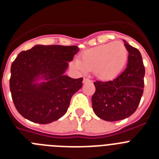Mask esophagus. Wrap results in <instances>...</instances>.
I'll return each mask as SVG.
<instances>
[{
	"label": "esophagus",
	"instance_id": "34e87169",
	"mask_svg": "<svg viewBox=\"0 0 159 159\" xmlns=\"http://www.w3.org/2000/svg\"><path fill=\"white\" fill-rule=\"evenodd\" d=\"M83 82H84V84H85V83L91 82V80L88 78H84V80H83Z\"/></svg>",
	"mask_w": 159,
	"mask_h": 159
}]
</instances>
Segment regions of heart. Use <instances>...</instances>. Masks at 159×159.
Wrapping results in <instances>:
<instances>
[{
    "label": "heart",
    "instance_id": "1",
    "mask_svg": "<svg viewBox=\"0 0 159 159\" xmlns=\"http://www.w3.org/2000/svg\"><path fill=\"white\" fill-rule=\"evenodd\" d=\"M128 59V51L121 42H110L83 52L74 66L83 73L92 71L102 80H111L123 71Z\"/></svg>",
    "mask_w": 159,
    "mask_h": 159
}]
</instances>
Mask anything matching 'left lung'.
I'll list each match as a JSON object with an SVG mask.
<instances>
[{
  "label": "left lung",
  "instance_id": "obj_1",
  "mask_svg": "<svg viewBox=\"0 0 159 159\" xmlns=\"http://www.w3.org/2000/svg\"><path fill=\"white\" fill-rule=\"evenodd\" d=\"M124 44L129 52L126 69L113 80L94 82L92 108L98 117L106 121H119L131 116L143 93L145 67L141 53L126 41Z\"/></svg>",
  "mask_w": 159,
  "mask_h": 159
}]
</instances>
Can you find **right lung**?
I'll return each mask as SVG.
<instances>
[{
	"label": "right lung",
	"instance_id": "add662e5",
	"mask_svg": "<svg viewBox=\"0 0 159 159\" xmlns=\"http://www.w3.org/2000/svg\"><path fill=\"white\" fill-rule=\"evenodd\" d=\"M77 46L36 45L22 51L11 66L9 88L15 107L24 118L40 124L52 123L67 112L83 78L64 75ZM40 75L47 82L34 84Z\"/></svg>",
	"mask_w": 159,
	"mask_h": 159
}]
</instances>
